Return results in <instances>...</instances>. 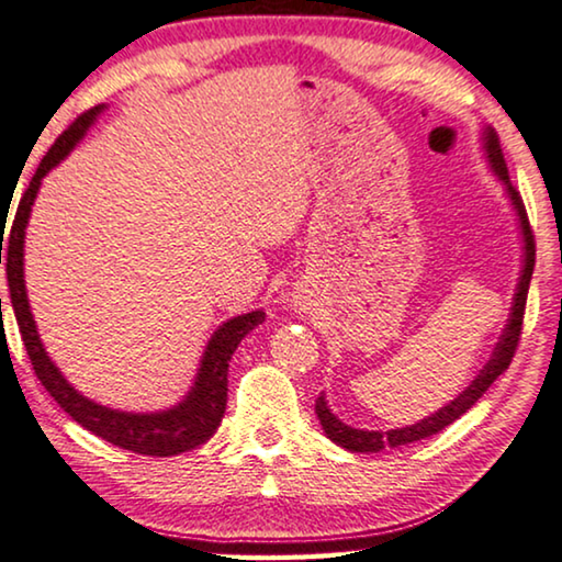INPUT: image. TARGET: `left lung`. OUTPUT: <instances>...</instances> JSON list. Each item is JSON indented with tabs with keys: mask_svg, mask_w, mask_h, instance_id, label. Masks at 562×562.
I'll list each match as a JSON object with an SVG mask.
<instances>
[{
	"mask_svg": "<svg viewBox=\"0 0 562 562\" xmlns=\"http://www.w3.org/2000/svg\"><path fill=\"white\" fill-rule=\"evenodd\" d=\"M481 139H484V153H486L488 168L494 170V176L499 178L504 191H507L512 209H515V213H517L519 234H521V272H519V282L515 290V300H512V313H509L507 326H504V330H502L499 344L494 346L492 359L484 363V369L479 371L476 379H473V382L465 386V390L458 394L456 400H450L446 407H440L436 415L423 417L420 423L407 425V428L386 430V432L351 428V425L341 423L334 413H330L326 394H321V397L315 400V415H318V420L323 425V432H326V436L334 440L336 446L351 450V453H379L384 446L397 448V446H407V442L436 436V432H440L442 428H448L450 423H456L463 413H469V409L476 405V400L481 397V394H484L488 386L494 384V379L509 369L512 357H515L519 334H521V318H525L529 280H532V270H535V236H532V228H529V218H527L525 203H521V195L515 191V186H512V180H509L507 162H504V155L499 147V137H496L494 130H484Z\"/></svg>",
	"mask_w": 562,
	"mask_h": 562,
	"instance_id": "1",
	"label": "left lung"
}]
</instances>
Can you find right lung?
<instances>
[{
    "label": "right lung",
    "mask_w": 562,
    "mask_h": 562,
    "mask_svg": "<svg viewBox=\"0 0 562 562\" xmlns=\"http://www.w3.org/2000/svg\"><path fill=\"white\" fill-rule=\"evenodd\" d=\"M104 112V104L93 106L91 112L78 116V120L68 126L66 132L55 139V145L47 149L43 157L41 168L35 170L33 180H30L25 195L20 199L18 213H14V224L7 234L4 244V267H7V282H10V300L14 318H18L22 341H25L27 357L33 361V369L41 384L50 392V397L81 425V428L91 430L93 436L104 438L112 446H120L124 450L142 456H178L186 450H193L203 446L216 428L221 425L226 409V386H228V361H232L236 346L241 338L257 328L265 321V311H251L236 318L226 321L224 326L213 330L209 346H205L199 374L191 392L186 394L178 405L170 409H160V413H122V409L104 407L99 402L83 397L60 369L55 367L47 357L45 346L37 334L33 311H30V300L25 290V228L30 221V211L41 191L43 178L50 172L60 160H66L78 142L86 137L97 116ZM4 228V216H2ZM4 241V234L0 236ZM0 265H2V247H0ZM2 303V300H0Z\"/></svg>",
    "instance_id": "add662e5"
}]
</instances>
